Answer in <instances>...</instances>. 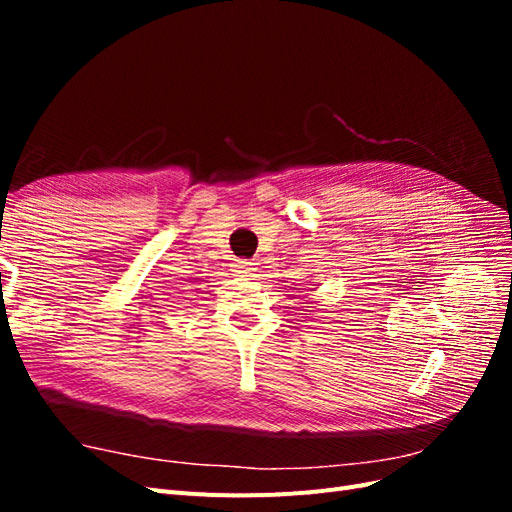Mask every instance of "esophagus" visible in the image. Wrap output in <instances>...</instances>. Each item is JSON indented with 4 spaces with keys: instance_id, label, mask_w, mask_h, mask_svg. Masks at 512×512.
<instances>
[{
    "instance_id": "obj_1",
    "label": "esophagus",
    "mask_w": 512,
    "mask_h": 512,
    "mask_svg": "<svg viewBox=\"0 0 512 512\" xmlns=\"http://www.w3.org/2000/svg\"><path fill=\"white\" fill-rule=\"evenodd\" d=\"M254 271L256 269L252 267V262H247V260H239L237 265H235V273L241 275V277H250Z\"/></svg>"
}]
</instances>
